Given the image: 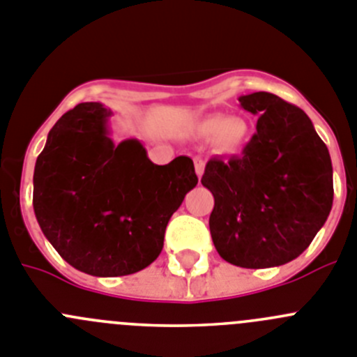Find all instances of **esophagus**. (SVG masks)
<instances>
[{
	"instance_id": "34e87169",
	"label": "esophagus",
	"mask_w": 357,
	"mask_h": 357,
	"mask_svg": "<svg viewBox=\"0 0 357 357\" xmlns=\"http://www.w3.org/2000/svg\"><path fill=\"white\" fill-rule=\"evenodd\" d=\"M194 162H195V172H197V176L201 178V176L204 174V160H202L201 156H195Z\"/></svg>"
}]
</instances>
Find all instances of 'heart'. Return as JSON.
<instances>
[{"instance_id":"heart-1","label":"heart","mask_w":357,"mask_h":357,"mask_svg":"<svg viewBox=\"0 0 357 357\" xmlns=\"http://www.w3.org/2000/svg\"><path fill=\"white\" fill-rule=\"evenodd\" d=\"M195 133L202 139H211L215 149L222 155H240L250 140V124L238 115L210 114L195 123Z\"/></svg>"}]
</instances>
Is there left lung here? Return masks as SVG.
Listing matches in <instances>:
<instances>
[{
  "mask_svg": "<svg viewBox=\"0 0 357 357\" xmlns=\"http://www.w3.org/2000/svg\"><path fill=\"white\" fill-rule=\"evenodd\" d=\"M238 101L259 119L242 156L206 163L201 183L215 197L211 240L236 266L284 265L303 255L329 217V151L301 108L271 92Z\"/></svg>",
  "mask_w": 357,
  "mask_h": 357,
  "instance_id": "1",
  "label": "left lung"
}]
</instances>
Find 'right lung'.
<instances>
[{
  "label": "right lung",
  "instance_id": "add662e5",
  "mask_svg": "<svg viewBox=\"0 0 357 357\" xmlns=\"http://www.w3.org/2000/svg\"><path fill=\"white\" fill-rule=\"evenodd\" d=\"M110 108L79 102L47 133L33 172V210L69 265L98 278L135 274L163 249L165 227L197 185L194 162L155 165L137 139H110Z\"/></svg>",
  "mask_w": 357,
  "mask_h": 357
}]
</instances>
